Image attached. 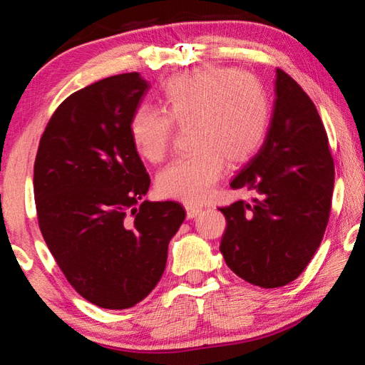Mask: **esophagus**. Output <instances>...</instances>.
Returning a JSON list of instances; mask_svg holds the SVG:
<instances>
[{
	"mask_svg": "<svg viewBox=\"0 0 365 365\" xmlns=\"http://www.w3.org/2000/svg\"><path fill=\"white\" fill-rule=\"evenodd\" d=\"M185 209H187V217L188 219L196 217V215L202 211L201 206H191V205H187V206H185Z\"/></svg>",
	"mask_w": 365,
	"mask_h": 365,
	"instance_id": "esophagus-1",
	"label": "esophagus"
}]
</instances>
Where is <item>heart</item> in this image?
<instances>
[{"label": "heart", "mask_w": 365, "mask_h": 365, "mask_svg": "<svg viewBox=\"0 0 365 365\" xmlns=\"http://www.w3.org/2000/svg\"><path fill=\"white\" fill-rule=\"evenodd\" d=\"M163 113L150 106L133 110L128 133L133 148L150 163L169 151L174 125H191L196 150L169 164L158 177L165 197L197 205L212 195L215 183L230 165L248 163L269 130L272 104L267 90L251 73L217 66L178 73L159 95Z\"/></svg>", "instance_id": "obj_1"}]
</instances>
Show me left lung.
Wrapping results in <instances>:
<instances>
[{
  "instance_id": "8db88e82",
  "label": "left lung",
  "mask_w": 365,
  "mask_h": 365,
  "mask_svg": "<svg viewBox=\"0 0 365 365\" xmlns=\"http://www.w3.org/2000/svg\"><path fill=\"white\" fill-rule=\"evenodd\" d=\"M335 168L316 106L277 69L270 127L261 150L233 178L251 202L219 207L220 252L235 274L261 288L288 285L316 255L329 222Z\"/></svg>"
}]
</instances>
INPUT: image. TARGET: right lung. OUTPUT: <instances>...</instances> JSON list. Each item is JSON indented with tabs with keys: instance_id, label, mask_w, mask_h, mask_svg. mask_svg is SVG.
<instances>
[{
	"instance_id": "right-lung-1",
	"label": "right lung",
	"mask_w": 365,
	"mask_h": 365,
	"mask_svg": "<svg viewBox=\"0 0 365 365\" xmlns=\"http://www.w3.org/2000/svg\"><path fill=\"white\" fill-rule=\"evenodd\" d=\"M150 90L138 72L103 78L54 110L40 140L34 193L43 238L86 301L128 309L164 274L185 220L177 201H141L150 175L128 123Z\"/></svg>"
}]
</instances>
